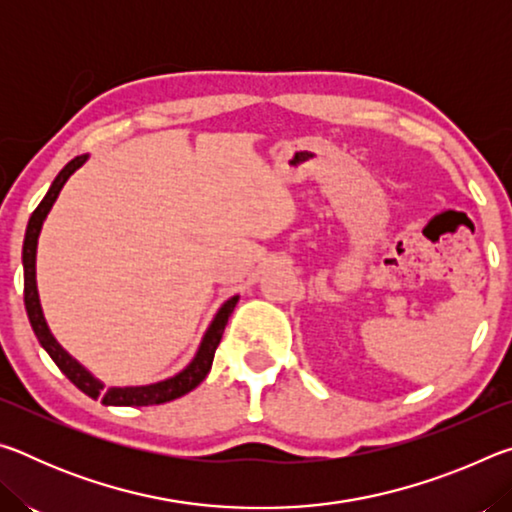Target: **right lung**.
Wrapping results in <instances>:
<instances>
[{
    "label": "right lung",
    "mask_w": 512,
    "mask_h": 512,
    "mask_svg": "<svg viewBox=\"0 0 512 512\" xmlns=\"http://www.w3.org/2000/svg\"><path fill=\"white\" fill-rule=\"evenodd\" d=\"M88 155H79L72 162H67L63 171L58 173L54 183H51L49 192L42 198L40 205L36 207V212L31 214L29 225H27V235H24V246H22V266H24V307H27V316L29 323L36 332L38 341L42 348L47 350V354L54 359L60 372L72 381V384L83 391L92 400H99L106 406H153V404H164L176 400V397H183L189 391L201 384V381L207 377V372L212 368L214 361V352L219 348L223 329L228 325V318L232 311H235L239 296H232L230 300H225L221 309L216 311L214 320L207 327V332L203 336L201 345H198V352L194 354V359L189 361V366L173 375L169 379L155 381V384L149 386H103V381L92 375L88 368H83L79 361H76L72 354H69L63 345H60L45 320V314H42L40 307V296H38V284H36V253H38V237L42 230V223H45L47 214L51 207H54L56 198L60 194V189L65 187L67 178L72 176L76 169H81Z\"/></svg>",
    "instance_id": "1"
}]
</instances>
